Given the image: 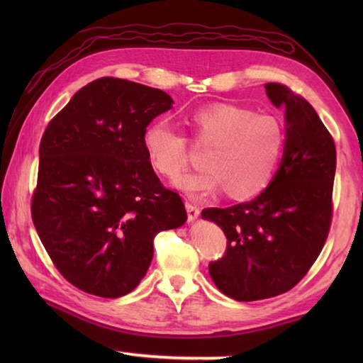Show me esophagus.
I'll list each match as a JSON object with an SVG mask.
<instances>
[{"label": "esophagus", "mask_w": 363, "mask_h": 363, "mask_svg": "<svg viewBox=\"0 0 363 363\" xmlns=\"http://www.w3.org/2000/svg\"><path fill=\"white\" fill-rule=\"evenodd\" d=\"M186 210H187V218L190 223H194V220L200 216V208L196 206L192 201H187L186 203Z\"/></svg>", "instance_id": "34e87169"}]
</instances>
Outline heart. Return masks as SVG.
<instances>
[{
  "label": "heart",
  "mask_w": 363,
  "mask_h": 363,
  "mask_svg": "<svg viewBox=\"0 0 363 363\" xmlns=\"http://www.w3.org/2000/svg\"><path fill=\"white\" fill-rule=\"evenodd\" d=\"M195 145L208 149L206 171L186 176L177 189L205 196L225 189L233 200L259 195L272 181L285 149V131L272 115L255 113L232 104H213L189 118ZM143 149L155 173L176 181L190 164L187 139L168 123L152 121L143 134Z\"/></svg>",
  "instance_id": "1"
}]
</instances>
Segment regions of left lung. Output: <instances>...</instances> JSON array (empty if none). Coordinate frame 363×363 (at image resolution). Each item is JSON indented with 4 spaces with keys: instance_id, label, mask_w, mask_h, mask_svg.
<instances>
[{
    "instance_id": "1",
    "label": "left lung",
    "mask_w": 363,
    "mask_h": 363,
    "mask_svg": "<svg viewBox=\"0 0 363 363\" xmlns=\"http://www.w3.org/2000/svg\"><path fill=\"white\" fill-rule=\"evenodd\" d=\"M266 93L285 110L277 173L255 200L201 211L227 237L225 255L210 262V275L219 291L235 301L291 290L320 255L333 214V138L314 107L285 84L267 83Z\"/></svg>"
}]
</instances>
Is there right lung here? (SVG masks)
Masks as SVG:
<instances>
[{"label":"right lung","instance_id":"add662e5","mask_svg":"<svg viewBox=\"0 0 363 363\" xmlns=\"http://www.w3.org/2000/svg\"><path fill=\"white\" fill-rule=\"evenodd\" d=\"M171 107L162 89L104 77L49 121L32 219L54 266L79 290L131 293L157 233L186 223L179 194L163 187L143 149L145 128Z\"/></svg>","mask_w":363,"mask_h":363}]
</instances>
